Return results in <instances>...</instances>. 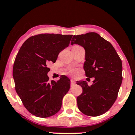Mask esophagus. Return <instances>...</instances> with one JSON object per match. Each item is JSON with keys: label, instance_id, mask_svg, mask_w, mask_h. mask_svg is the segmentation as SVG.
Masks as SVG:
<instances>
[{"label": "esophagus", "instance_id": "34e87169", "mask_svg": "<svg viewBox=\"0 0 135 135\" xmlns=\"http://www.w3.org/2000/svg\"><path fill=\"white\" fill-rule=\"evenodd\" d=\"M70 84H71V86H72V85L75 84V81L73 79H71L70 80Z\"/></svg>", "mask_w": 135, "mask_h": 135}]
</instances>
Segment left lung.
I'll return each instance as SVG.
<instances>
[{"label": "left lung", "instance_id": "left-lung-1", "mask_svg": "<svg viewBox=\"0 0 135 135\" xmlns=\"http://www.w3.org/2000/svg\"><path fill=\"white\" fill-rule=\"evenodd\" d=\"M71 44L85 49L83 69L88 78L94 77L93 84L76 81L83 92L76 98L80 112L97 117L108 111L117 100L122 82V62L113 45L95 32L73 35Z\"/></svg>", "mask_w": 135, "mask_h": 135}]
</instances>
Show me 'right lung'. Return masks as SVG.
<instances>
[{"mask_svg": "<svg viewBox=\"0 0 135 135\" xmlns=\"http://www.w3.org/2000/svg\"><path fill=\"white\" fill-rule=\"evenodd\" d=\"M72 35L42 33L30 37L22 44L13 66L15 88L30 113L47 118L60 110L70 80L61 76L49 82V63H55L61 51L69 46Z\"/></svg>", "mask_w": 135, "mask_h": 135, "instance_id": "add662e5", "label": "right lung"}]
</instances>
